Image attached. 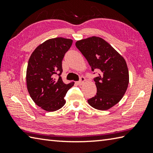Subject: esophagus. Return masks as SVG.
Returning <instances> with one entry per match:
<instances>
[{"label": "esophagus", "instance_id": "obj_1", "mask_svg": "<svg viewBox=\"0 0 153 153\" xmlns=\"http://www.w3.org/2000/svg\"><path fill=\"white\" fill-rule=\"evenodd\" d=\"M86 82V79L84 78V77L81 76L80 77V79L79 82H77V84L79 85V86H82V85L84 84V83Z\"/></svg>", "mask_w": 153, "mask_h": 153}]
</instances>
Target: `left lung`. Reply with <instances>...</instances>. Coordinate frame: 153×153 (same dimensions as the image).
Returning <instances> with one entry per match:
<instances>
[{"label":"left lung","instance_id":"obj_1","mask_svg":"<svg viewBox=\"0 0 153 153\" xmlns=\"http://www.w3.org/2000/svg\"><path fill=\"white\" fill-rule=\"evenodd\" d=\"M76 46L92 71L97 69L100 71L94 78L97 94L88 102L96 109H109L120 101L128 88L129 71L125 59L104 39L97 36L77 40Z\"/></svg>","mask_w":153,"mask_h":153}]
</instances>
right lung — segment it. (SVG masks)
I'll return each instance as SVG.
<instances>
[{"instance_id":"right-lung-1","label":"right lung","mask_w":153,"mask_h":153,"mask_svg":"<svg viewBox=\"0 0 153 153\" xmlns=\"http://www.w3.org/2000/svg\"><path fill=\"white\" fill-rule=\"evenodd\" d=\"M73 40L61 37L51 38L40 44L33 51L28 61L26 71L27 91L36 105L43 110L53 112L65 104L72 82L65 84L61 75L62 61L71 46ZM58 74L59 79L55 76Z\"/></svg>"}]
</instances>
